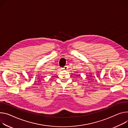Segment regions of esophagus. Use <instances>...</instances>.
<instances>
[{
	"label": "esophagus",
	"instance_id": "34e87169",
	"mask_svg": "<svg viewBox=\"0 0 128 128\" xmlns=\"http://www.w3.org/2000/svg\"><path fill=\"white\" fill-rule=\"evenodd\" d=\"M68 68V67L67 66H65L63 68H62V69H63V70H67Z\"/></svg>",
	"mask_w": 128,
	"mask_h": 128
}]
</instances>
